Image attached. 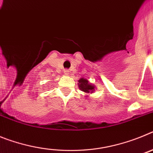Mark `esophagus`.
Here are the masks:
<instances>
[{
  "label": "esophagus",
  "mask_w": 153,
  "mask_h": 153,
  "mask_svg": "<svg viewBox=\"0 0 153 153\" xmlns=\"http://www.w3.org/2000/svg\"><path fill=\"white\" fill-rule=\"evenodd\" d=\"M64 74L66 76L70 75V71H69V70H64Z\"/></svg>",
  "instance_id": "esophagus-1"
}]
</instances>
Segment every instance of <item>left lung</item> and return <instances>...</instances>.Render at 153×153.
<instances>
[{
	"label": "left lung",
	"mask_w": 153,
	"mask_h": 153,
	"mask_svg": "<svg viewBox=\"0 0 153 153\" xmlns=\"http://www.w3.org/2000/svg\"><path fill=\"white\" fill-rule=\"evenodd\" d=\"M78 86L79 89L81 91L84 92L86 94H90V93H93L96 90V86L92 84L91 83L89 82L88 79H85V78H80L78 80ZM88 97V95H86V97Z\"/></svg>",
	"instance_id": "8db88e82"
}]
</instances>
